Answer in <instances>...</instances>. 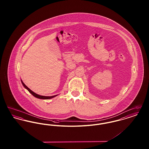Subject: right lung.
<instances>
[{"label":"right lung","mask_w":149,"mask_h":149,"mask_svg":"<svg viewBox=\"0 0 149 149\" xmlns=\"http://www.w3.org/2000/svg\"><path fill=\"white\" fill-rule=\"evenodd\" d=\"M22 84L24 86V88H26L28 91H29V92L30 93H31V94H32L34 97H35L36 98H40V99H51V98H54V97H56L57 96V95H54V96H50V97H47V96H42V95H38V94H36L35 92H33V91H32L30 89H29V88L26 86V85H25L24 83H23V82L22 81Z\"/></svg>","instance_id":"obj_1"}]
</instances>
